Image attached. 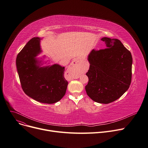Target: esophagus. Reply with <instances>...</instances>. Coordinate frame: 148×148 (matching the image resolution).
<instances>
[{"label": "esophagus", "mask_w": 148, "mask_h": 148, "mask_svg": "<svg viewBox=\"0 0 148 148\" xmlns=\"http://www.w3.org/2000/svg\"><path fill=\"white\" fill-rule=\"evenodd\" d=\"M76 64V62L75 61H74L73 62V64L70 65V66L69 67V68L67 70L66 73H68V75L69 76H71V77H72L73 78H74V74L75 73V69L74 68V65Z\"/></svg>", "instance_id": "1"}]
</instances>
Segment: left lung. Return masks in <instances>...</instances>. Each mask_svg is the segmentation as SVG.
I'll return each mask as SVG.
<instances>
[{"instance_id":"8db88e82","label":"left lung","mask_w":148,"mask_h":148,"mask_svg":"<svg viewBox=\"0 0 148 148\" xmlns=\"http://www.w3.org/2000/svg\"><path fill=\"white\" fill-rule=\"evenodd\" d=\"M107 48L91 51L88 56L87 95L97 103H109L120 98L132 82L133 59L119 39L103 37Z\"/></svg>"}]
</instances>
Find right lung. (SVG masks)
<instances>
[{"label": "right lung", "mask_w": 148, "mask_h": 148, "mask_svg": "<svg viewBox=\"0 0 148 148\" xmlns=\"http://www.w3.org/2000/svg\"><path fill=\"white\" fill-rule=\"evenodd\" d=\"M40 38L33 37L16 57V65L21 87L34 100L54 103L65 95L68 82L64 77L65 67L58 64L40 66L36 58L42 52Z\"/></svg>", "instance_id": "right-lung-1"}]
</instances>
